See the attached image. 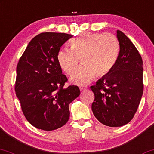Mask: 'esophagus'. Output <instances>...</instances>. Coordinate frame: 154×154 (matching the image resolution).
<instances>
[{
  "mask_svg": "<svg viewBox=\"0 0 154 154\" xmlns=\"http://www.w3.org/2000/svg\"><path fill=\"white\" fill-rule=\"evenodd\" d=\"M79 89H80V91H85L87 89V87L86 86H81L79 87Z\"/></svg>",
  "mask_w": 154,
  "mask_h": 154,
  "instance_id": "esophagus-1",
  "label": "esophagus"
}]
</instances>
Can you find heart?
<instances>
[{
    "instance_id": "b5f03b06",
    "label": "heart",
    "mask_w": 154,
    "mask_h": 154,
    "mask_svg": "<svg viewBox=\"0 0 154 154\" xmlns=\"http://www.w3.org/2000/svg\"><path fill=\"white\" fill-rule=\"evenodd\" d=\"M71 50L58 52L57 62L61 69L70 75L82 58L84 65L72 76L71 81L77 85H85L96 77H103L112 71L118 59L119 44L110 33L85 32L70 42Z\"/></svg>"
}]
</instances>
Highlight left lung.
<instances>
[{"label": "left lung", "mask_w": 154, "mask_h": 154, "mask_svg": "<svg viewBox=\"0 0 154 154\" xmlns=\"http://www.w3.org/2000/svg\"><path fill=\"white\" fill-rule=\"evenodd\" d=\"M120 50L112 71L90 87L94 94L91 110L101 123L111 127L128 124L143 94V61L138 50L122 31L116 32Z\"/></svg>", "instance_id": "8db88e82"}]
</instances>
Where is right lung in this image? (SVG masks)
<instances>
[{"label": "right lung", "instance_id": "1", "mask_svg": "<svg viewBox=\"0 0 154 154\" xmlns=\"http://www.w3.org/2000/svg\"><path fill=\"white\" fill-rule=\"evenodd\" d=\"M72 36L42 32L29 42L17 63L15 94L25 117L39 129L52 131L65 125L69 104L80 94L75 85L64 88L68 79L57 58L61 46Z\"/></svg>", "mask_w": 154, "mask_h": 154}]
</instances>
